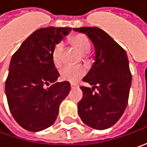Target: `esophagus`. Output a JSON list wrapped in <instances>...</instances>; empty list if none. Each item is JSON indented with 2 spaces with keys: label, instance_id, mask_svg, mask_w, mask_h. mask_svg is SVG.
Listing matches in <instances>:
<instances>
[{
  "label": "esophagus",
  "instance_id": "34e87169",
  "mask_svg": "<svg viewBox=\"0 0 147 147\" xmlns=\"http://www.w3.org/2000/svg\"><path fill=\"white\" fill-rule=\"evenodd\" d=\"M76 87H77V84H71V89H75V88H76Z\"/></svg>",
  "mask_w": 147,
  "mask_h": 147
}]
</instances>
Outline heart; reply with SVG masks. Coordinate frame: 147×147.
Listing matches in <instances>:
<instances>
[{
	"mask_svg": "<svg viewBox=\"0 0 147 147\" xmlns=\"http://www.w3.org/2000/svg\"><path fill=\"white\" fill-rule=\"evenodd\" d=\"M71 43L79 50L81 54H87L90 51V43L86 36L83 35H76L71 38ZM63 44L62 42L57 43L53 49L52 58L54 65L60 67L63 63ZM85 74V69L81 67H71L65 66L60 71L61 78L63 80L76 82L83 77Z\"/></svg>",
	"mask_w": 147,
	"mask_h": 147,
	"instance_id": "1",
	"label": "heart"
}]
</instances>
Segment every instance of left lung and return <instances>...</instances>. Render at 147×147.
I'll return each mask as SVG.
<instances>
[{
  "label": "left lung",
  "instance_id": "obj_1",
  "mask_svg": "<svg viewBox=\"0 0 147 147\" xmlns=\"http://www.w3.org/2000/svg\"><path fill=\"white\" fill-rule=\"evenodd\" d=\"M73 30L85 33L95 49V61L83 78L93 87H80L83 97L78 103L79 115L93 129H108L119 120L128 104L132 75L127 53L100 28L84 27Z\"/></svg>",
  "mask_w": 147,
  "mask_h": 147
}]
</instances>
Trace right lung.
<instances>
[{
	"instance_id": "1",
	"label": "right lung",
	"mask_w": 147,
	"mask_h": 147,
	"mask_svg": "<svg viewBox=\"0 0 147 147\" xmlns=\"http://www.w3.org/2000/svg\"><path fill=\"white\" fill-rule=\"evenodd\" d=\"M71 31V28H40L23 41L11 58L5 94L11 114L23 129L41 131L57 119L59 106L71 85L68 81L56 82L59 73L52 52L54 45Z\"/></svg>"
}]
</instances>
